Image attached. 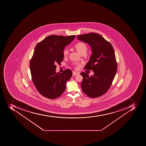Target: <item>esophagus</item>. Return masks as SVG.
Here are the masks:
<instances>
[{"label":"esophagus","instance_id":"1","mask_svg":"<svg viewBox=\"0 0 146 146\" xmlns=\"http://www.w3.org/2000/svg\"><path fill=\"white\" fill-rule=\"evenodd\" d=\"M78 74V72H72V76H75Z\"/></svg>","mask_w":146,"mask_h":146}]
</instances>
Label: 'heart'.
I'll return each instance as SVG.
<instances>
[{
	"mask_svg": "<svg viewBox=\"0 0 146 146\" xmlns=\"http://www.w3.org/2000/svg\"><path fill=\"white\" fill-rule=\"evenodd\" d=\"M74 47L79 54L86 53L87 50V46L83 42H79L76 43L74 46ZM68 50L67 48H65L63 51V54L64 56H67L68 54Z\"/></svg>",
	"mask_w": 146,
	"mask_h": 146,
	"instance_id": "b5f03b06",
	"label": "heart"
}]
</instances>
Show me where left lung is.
<instances>
[{
	"label": "left lung",
	"instance_id": "1",
	"mask_svg": "<svg viewBox=\"0 0 146 146\" xmlns=\"http://www.w3.org/2000/svg\"><path fill=\"white\" fill-rule=\"evenodd\" d=\"M77 38L91 48L92 55L84 68L93 70L94 73L90 77L85 72L80 73L83 77L82 90L91 98L100 96L109 90L117 72L114 49L109 42L96 33L79 35Z\"/></svg>",
	"mask_w": 146,
	"mask_h": 146
}]
</instances>
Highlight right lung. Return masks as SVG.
<instances>
[{"instance_id": "obj_1", "label": "right lung", "mask_w": 146, "mask_h": 146, "mask_svg": "<svg viewBox=\"0 0 146 146\" xmlns=\"http://www.w3.org/2000/svg\"><path fill=\"white\" fill-rule=\"evenodd\" d=\"M75 37V35H51L38 43L30 61L32 81L39 93L46 98H58L64 92L66 84L72 76L70 69L56 72V64H61L63 51Z\"/></svg>"}]
</instances>
